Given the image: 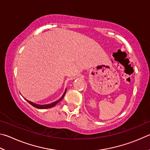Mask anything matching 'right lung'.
Here are the masks:
<instances>
[{
    "label": "right lung",
    "instance_id": "right-lung-1",
    "mask_svg": "<svg viewBox=\"0 0 150 150\" xmlns=\"http://www.w3.org/2000/svg\"><path fill=\"white\" fill-rule=\"evenodd\" d=\"M66 92H67V89H66V90H65L64 92V93H63V95H62V96L61 97V98H60L59 99H58L57 101H54V102H53V103H50V104H47V105H38V104H35V103H33V102L30 101H28V100H27V101L29 103L31 104V105L33 106L34 107H35V108H38V109H49V108H51V107L55 106V105H57L58 103H59V102H60V101L62 100V99H63V98H64V96H65Z\"/></svg>",
    "mask_w": 150,
    "mask_h": 150
}]
</instances>
